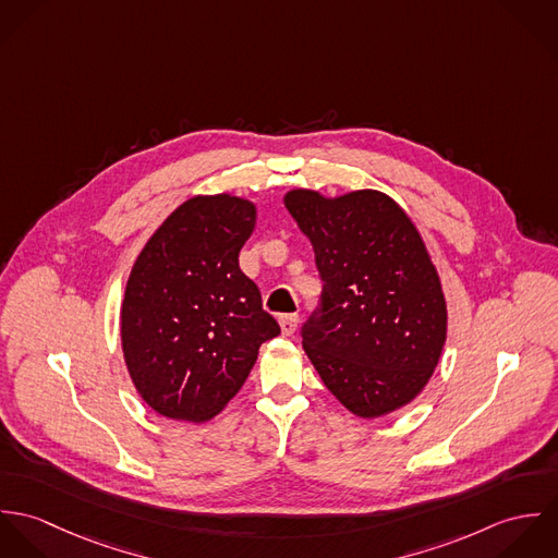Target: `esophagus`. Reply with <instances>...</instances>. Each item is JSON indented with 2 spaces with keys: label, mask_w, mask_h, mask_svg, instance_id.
<instances>
[{
  "label": "esophagus",
  "mask_w": 558,
  "mask_h": 558,
  "mask_svg": "<svg viewBox=\"0 0 558 558\" xmlns=\"http://www.w3.org/2000/svg\"><path fill=\"white\" fill-rule=\"evenodd\" d=\"M279 326H281V335L290 337V335H294V330L299 326V316L296 314H286V316L279 318Z\"/></svg>",
  "instance_id": "1"
}]
</instances>
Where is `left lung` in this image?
<instances>
[{
    "label": "left lung",
    "instance_id": "1",
    "mask_svg": "<svg viewBox=\"0 0 558 558\" xmlns=\"http://www.w3.org/2000/svg\"><path fill=\"white\" fill-rule=\"evenodd\" d=\"M283 204L324 281L303 326L305 354L352 414L396 412L425 389L447 341L442 283L416 226L374 189L335 197L292 189Z\"/></svg>",
    "mask_w": 558,
    "mask_h": 558
}]
</instances>
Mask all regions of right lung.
<instances>
[{"mask_svg": "<svg viewBox=\"0 0 558 558\" xmlns=\"http://www.w3.org/2000/svg\"><path fill=\"white\" fill-rule=\"evenodd\" d=\"M255 217V204L232 193L189 197L131 268L120 310L124 363L137 393L167 418H215L259 345L279 335L239 266Z\"/></svg>", "mask_w": 558, "mask_h": 558, "instance_id": "1", "label": "right lung"}]
</instances>
